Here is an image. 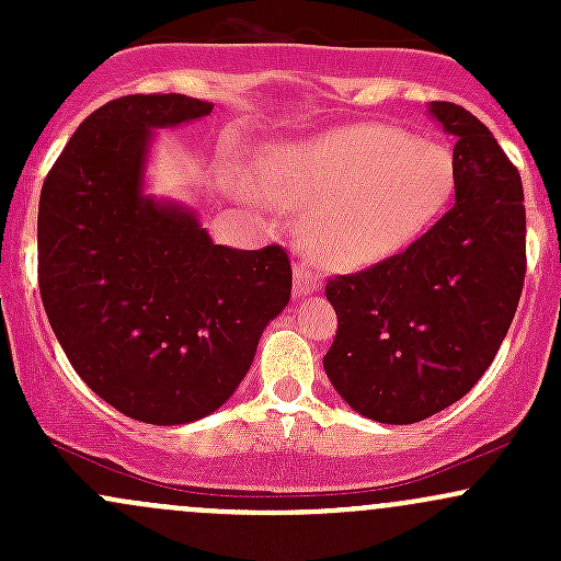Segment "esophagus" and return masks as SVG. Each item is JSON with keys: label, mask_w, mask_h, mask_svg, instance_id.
I'll list each match as a JSON object with an SVG mask.
<instances>
[{"label": "esophagus", "mask_w": 561, "mask_h": 561, "mask_svg": "<svg viewBox=\"0 0 561 561\" xmlns=\"http://www.w3.org/2000/svg\"><path fill=\"white\" fill-rule=\"evenodd\" d=\"M293 276H296V296L304 298V296H312L322 287V282L317 279V274L312 271V265L307 263V260H301V263H296V268H293Z\"/></svg>", "instance_id": "obj_1"}]
</instances>
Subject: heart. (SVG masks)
Instances as JSON below:
<instances>
[{"mask_svg": "<svg viewBox=\"0 0 561 561\" xmlns=\"http://www.w3.org/2000/svg\"><path fill=\"white\" fill-rule=\"evenodd\" d=\"M454 154L388 124H350L285 146L265 186L309 203L301 239L328 268H366L399 252L454 195Z\"/></svg>", "mask_w": 561, "mask_h": 561, "instance_id": "b5f03b06", "label": "heart"}]
</instances>
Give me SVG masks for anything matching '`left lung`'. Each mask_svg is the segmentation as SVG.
Wrapping results in <instances>:
<instances>
[{"label":"left lung","mask_w":561,"mask_h":561,"mask_svg":"<svg viewBox=\"0 0 561 561\" xmlns=\"http://www.w3.org/2000/svg\"><path fill=\"white\" fill-rule=\"evenodd\" d=\"M428 113L456 138V203L404 252L325 285L339 317L328 380L355 412L396 426L472 390L507 336L526 274L522 175L467 107L432 103Z\"/></svg>","instance_id":"obj_1"}]
</instances>
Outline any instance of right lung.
<instances>
[{
	"label": "right lung",
	"mask_w": 561,
	"mask_h": 561,
	"mask_svg": "<svg viewBox=\"0 0 561 561\" xmlns=\"http://www.w3.org/2000/svg\"><path fill=\"white\" fill-rule=\"evenodd\" d=\"M211 107L186 94L111 100L76 129L39 192L50 328L100 399L154 426L219 410L290 301L285 249L214 244L195 211L144 192L154 129Z\"/></svg>",
	"instance_id": "add662e5"
}]
</instances>
